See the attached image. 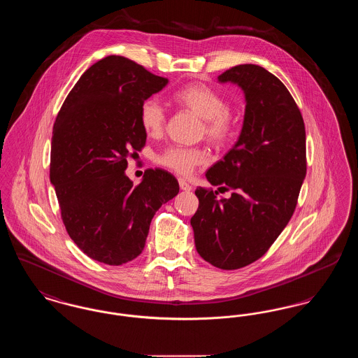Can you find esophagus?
Returning a JSON list of instances; mask_svg holds the SVG:
<instances>
[{"label": "esophagus", "instance_id": "34e87169", "mask_svg": "<svg viewBox=\"0 0 358 358\" xmlns=\"http://www.w3.org/2000/svg\"><path fill=\"white\" fill-rule=\"evenodd\" d=\"M178 184H180L181 190H184V192H190V190H192V187L187 184L184 178H180V180H178Z\"/></svg>", "mask_w": 358, "mask_h": 358}]
</instances>
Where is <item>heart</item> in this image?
Wrapping results in <instances>:
<instances>
[{
    "instance_id": "b5f03b06",
    "label": "heart",
    "mask_w": 358,
    "mask_h": 358,
    "mask_svg": "<svg viewBox=\"0 0 358 358\" xmlns=\"http://www.w3.org/2000/svg\"><path fill=\"white\" fill-rule=\"evenodd\" d=\"M173 101L203 120L201 131L215 142L224 143L235 129V120L227 110V102L220 94L208 85L192 83L177 90ZM139 122L149 134H159L166 124V113L157 98H149L141 104ZM157 162L181 176H189L196 166L206 162V152L201 148L169 146L157 157Z\"/></svg>"
}]
</instances>
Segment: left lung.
I'll list each match as a JSON object with an SVG mask.
<instances>
[{
  "mask_svg": "<svg viewBox=\"0 0 358 358\" xmlns=\"http://www.w3.org/2000/svg\"><path fill=\"white\" fill-rule=\"evenodd\" d=\"M217 79L243 90L245 113L238 142L205 176L234 192L217 199V190L197 187L190 225L204 260L238 270L264 255L289 224L306 177V131L289 90L267 69L240 64Z\"/></svg>",
  "mask_w": 358,
  "mask_h": 358,
  "instance_id": "8db88e82",
  "label": "left lung"
}]
</instances>
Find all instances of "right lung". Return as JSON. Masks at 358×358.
<instances>
[{"instance_id":"right-lung-1","label":"right lung","mask_w":358,"mask_h":358,"mask_svg":"<svg viewBox=\"0 0 358 358\" xmlns=\"http://www.w3.org/2000/svg\"><path fill=\"white\" fill-rule=\"evenodd\" d=\"M168 82L123 56H107L80 76L55 120L50 178L62 219L73 243L104 264L136 259L155 212L180 190L162 169L145 171L136 187L124 173L127 157L146 142L141 104Z\"/></svg>"}]
</instances>
